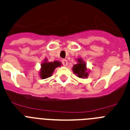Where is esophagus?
I'll return each instance as SVG.
<instances>
[{
  "mask_svg": "<svg viewBox=\"0 0 130 130\" xmlns=\"http://www.w3.org/2000/svg\"><path fill=\"white\" fill-rule=\"evenodd\" d=\"M62 64H63V65H64V66H67L68 62H67V60H66V59H62Z\"/></svg>",
  "mask_w": 130,
  "mask_h": 130,
  "instance_id": "34e87169",
  "label": "esophagus"
}]
</instances>
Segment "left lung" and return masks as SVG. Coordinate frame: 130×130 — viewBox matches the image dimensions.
<instances>
[{
  "label": "left lung",
  "instance_id": "1",
  "mask_svg": "<svg viewBox=\"0 0 130 130\" xmlns=\"http://www.w3.org/2000/svg\"><path fill=\"white\" fill-rule=\"evenodd\" d=\"M77 62L78 64H75L73 67V72L79 77H82V78L87 77L88 76V72H86L87 71L86 64L81 58H79Z\"/></svg>",
  "mask_w": 130,
  "mask_h": 130
}]
</instances>
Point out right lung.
<instances>
[{"mask_svg": "<svg viewBox=\"0 0 130 130\" xmlns=\"http://www.w3.org/2000/svg\"><path fill=\"white\" fill-rule=\"evenodd\" d=\"M45 62L41 64V69L40 72V76L42 79H45L49 77L52 76V74L54 72L56 68L60 66L61 63L58 61H54L51 62H48L46 59Z\"/></svg>", "mask_w": 130, "mask_h": 130, "instance_id": "1", "label": "right lung"}]
</instances>
